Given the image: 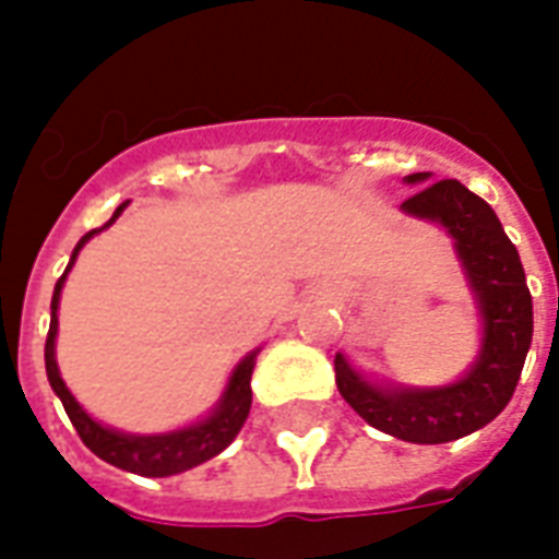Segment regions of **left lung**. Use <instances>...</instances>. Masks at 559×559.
I'll return each mask as SVG.
<instances>
[{"label": "left lung", "instance_id": "1", "mask_svg": "<svg viewBox=\"0 0 559 559\" xmlns=\"http://www.w3.org/2000/svg\"><path fill=\"white\" fill-rule=\"evenodd\" d=\"M428 178V173H413L407 185ZM402 211L442 225L454 240L484 322L480 352L472 369L445 386L372 383L336 355V390L378 431L404 442L440 445L489 425L513 399L534 336V305L516 246L480 195L445 178L421 187Z\"/></svg>", "mask_w": 559, "mask_h": 559}]
</instances>
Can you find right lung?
<instances>
[{"label":"right lung","instance_id":"right-lung-1","mask_svg":"<svg viewBox=\"0 0 559 559\" xmlns=\"http://www.w3.org/2000/svg\"><path fill=\"white\" fill-rule=\"evenodd\" d=\"M122 202L114 211L108 223L96 228V231H87L79 240V246L72 249V258L67 263V270L55 284L52 293V322H49V336H46V374H49V383H52L55 395L61 399L63 411L70 416L72 428L79 431L81 442L87 449L102 457L105 463L117 468H126V472H134V475H143V478H169V475H178V472H187V468L199 466L204 460L216 457L219 451L228 449L231 440L240 433L242 421L249 416L251 407V369H254V357L258 352H251L237 364V369L228 378V386H225L223 399L213 407L211 416H204L202 421H193L187 428H178V431L169 433H148V437H140V433H122L114 431V428H105L102 421H96L91 413L84 411L75 395L67 390L61 372H58V360H55V336H58V301H61L63 281L70 275L72 263L79 258V251L84 249V242L91 240L93 234L105 231L119 213L126 211Z\"/></svg>","mask_w":559,"mask_h":559}]
</instances>
